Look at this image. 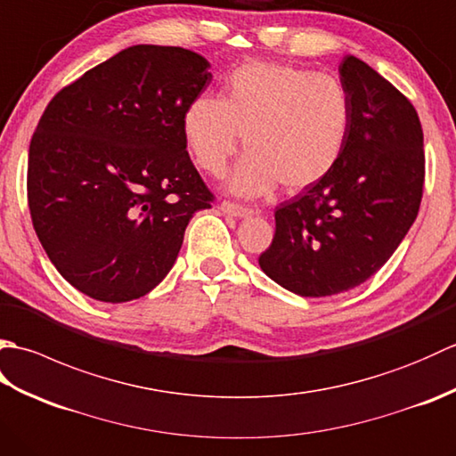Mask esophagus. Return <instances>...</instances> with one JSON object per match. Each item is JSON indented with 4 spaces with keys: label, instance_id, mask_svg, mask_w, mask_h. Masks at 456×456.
Segmentation results:
<instances>
[{
    "label": "esophagus",
    "instance_id": "esophagus-1",
    "mask_svg": "<svg viewBox=\"0 0 456 456\" xmlns=\"http://www.w3.org/2000/svg\"><path fill=\"white\" fill-rule=\"evenodd\" d=\"M219 209L223 213H227V216H233V217H248V216H253V209L247 208V206H240V203H235V201H221L219 203Z\"/></svg>",
    "mask_w": 456,
    "mask_h": 456
}]
</instances>
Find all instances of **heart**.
Instances as JSON below:
<instances>
[{"label":"heart","mask_w":456,"mask_h":456,"mask_svg":"<svg viewBox=\"0 0 456 456\" xmlns=\"http://www.w3.org/2000/svg\"><path fill=\"white\" fill-rule=\"evenodd\" d=\"M351 100L333 76L278 62H247L221 86L198 95L182 118L191 160L221 176L240 134L248 151L229 180L239 196L315 186L341 160L351 133Z\"/></svg>","instance_id":"obj_1"}]
</instances>
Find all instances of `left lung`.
<instances>
[{
  "instance_id": "8db88e82",
  "label": "left lung",
  "mask_w": 456,
  "mask_h": 456,
  "mask_svg": "<svg viewBox=\"0 0 456 456\" xmlns=\"http://www.w3.org/2000/svg\"><path fill=\"white\" fill-rule=\"evenodd\" d=\"M338 74L353 115L343 157L280 203L273 245L258 258L268 278L304 297L341 294L376 274L423 196V131L411 102L356 56H345Z\"/></svg>"
}]
</instances>
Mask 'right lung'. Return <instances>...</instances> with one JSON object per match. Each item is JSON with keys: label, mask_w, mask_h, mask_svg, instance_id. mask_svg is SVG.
I'll use <instances>...</instances> for the list:
<instances>
[{"label": "right lung", "mask_w": 456, "mask_h": 456, "mask_svg": "<svg viewBox=\"0 0 456 456\" xmlns=\"http://www.w3.org/2000/svg\"><path fill=\"white\" fill-rule=\"evenodd\" d=\"M209 62L134 45L66 86L28 147L27 200L51 263L82 294L123 304L157 288L213 193L182 134Z\"/></svg>", "instance_id": "1"}]
</instances>
